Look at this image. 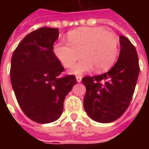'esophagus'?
<instances>
[{
    "instance_id": "obj_1",
    "label": "esophagus",
    "mask_w": 149,
    "mask_h": 149,
    "mask_svg": "<svg viewBox=\"0 0 149 149\" xmlns=\"http://www.w3.org/2000/svg\"><path fill=\"white\" fill-rule=\"evenodd\" d=\"M76 78H77V82H81V79H82V77L80 76V75H77V76L76 77Z\"/></svg>"
}]
</instances>
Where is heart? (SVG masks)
Listing matches in <instances>:
<instances>
[{
	"label": "heart",
	"instance_id": "1",
	"mask_svg": "<svg viewBox=\"0 0 149 149\" xmlns=\"http://www.w3.org/2000/svg\"><path fill=\"white\" fill-rule=\"evenodd\" d=\"M68 43L59 41L53 46V52L66 68L72 67V73L78 74L89 71L100 72L108 70L115 62L118 54L119 39L112 31L100 27H84L69 32Z\"/></svg>",
	"mask_w": 149,
	"mask_h": 149
}]
</instances>
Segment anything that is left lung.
Wrapping results in <instances>:
<instances>
[{
	"label": "left lung",
	"mask_w": 149,
	"mask_h": 149,
	"mask_svg": "<svg viewBox=\"0 0 149 149\" xmlns=\"http://www.w3.org/2000/svg\"><path fill=\"white\" fill-rule=\"evenodd\" d=\"M120 52L114 66L98 76L84 77L86 87L84 108L91 118L110 123L127 110L134 93L140 72L136 49L124 36L120 37Z\"/></svg>",
	"instance_id": "obj_1"
}]
</instances>
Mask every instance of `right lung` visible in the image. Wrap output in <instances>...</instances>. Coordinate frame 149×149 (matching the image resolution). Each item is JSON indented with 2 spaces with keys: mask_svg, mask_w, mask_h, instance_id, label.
Listing matches in <instances>:
<instances>
[{
  "mask_svg": "<svg viewBox=\"0 0 149 149\" xmlns=\"http://www.w3.org/2000/svg\"><path fill=\"white\" fill-rule=\"evenodd\" d=\"M58 29L41 27L31 32L13 53L10 79L22 111L37 123L56 120L66 95L77 83L74 75L60 77L64 67L53 52Z\"/></svg>",
  "mask_w": 149,
  "mask_h": 149,
  "instance_id": "right-lung-1",
  "label": "right lung"
}]
</instances>
